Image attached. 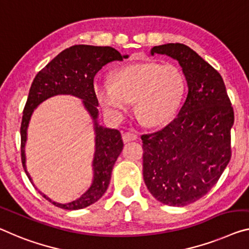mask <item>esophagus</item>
Masks as SVG:
<instances>
[{"instance_id":"obj_1","label":"esophagus","mask_w":249,"mask_h":249,"mask_svg":"<svg viewBox=\"0 0 249 249\" xmlns=\"http://www.w3.org/2000/svg\"><path fill=\"white\" fill-rule=\"evenodd\" d=\"M138 138V135L136 132L133 131H128V132H124V135H122V140H124V143L129 142V141H133L136 140Z\"/></svg>"}]
</instances>
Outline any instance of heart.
<instances>
[{
    "mask_svg": "<svg viewBox=\"0 0 249 249\" xmlns=\"http://www.w3.org/2000/svg\"><path fill=\"white\" fill-rule=\"evenodd\" d=\"M185 92V78L174 64L143 62L118 68L111 82L95 81L93 93L103 111L114 120L135 101L137 116L150 127L174 119Z\"/></svg>",
    "mask_w": 249,
    "mask_h": 249,
    "instance_id": "obj_1",
    "label": "heart"
}]
</instances>
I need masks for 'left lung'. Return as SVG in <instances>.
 <instances>
[{"label":"left lung","mask_w":249,"mask_h":249,"mask_svg":"<svg viewBox=\"0 0 249 249\" xmlns=\"http://www.w3.org/2000/svg\"><path fill=\"white\" fill-rule=\"evenodd\" d=\"M150 54L177 61L188 86L174 121L141 137L148 190L163 205L180 207L205 196L227 167L234 111L221 75L193 49L168 43Z\"/></svg>","instance_id":"left-lung-1"}]
</instances>
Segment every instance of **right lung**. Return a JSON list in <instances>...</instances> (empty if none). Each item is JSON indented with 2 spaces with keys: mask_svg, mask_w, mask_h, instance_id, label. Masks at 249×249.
Segmentation results:
<instances>
[{
  "mask_svg": "<svg viewBox=\"0 0 249 249\" xmlns=\"http://www.w3.org/2000/svg\"><path fill=\"white\" fill-rule=\"evenodd\" d=\"M128 56L111 47L73 45L59 53L33 80L21 124L22 164L33 186L31 176L26 170L25 146L29 124L34 110L42 102L55 95H72L82 100L83 108L89 113L93 124L94 152L91 164L92 180L89 188L76 199L66 204L53 201L39 190L45 199L60 208L67 210L86 208L97 202L108 189L113 164L124 149V142L118 130L105 128L99 124V103L93 93V79L107 63L116 60L121 61Z\"/></svg>",
  "mask_w": 249,
  "mask_h": 249,
  "instance_id": "add662e5",
  "label": "right lung"
}]
</instances>
